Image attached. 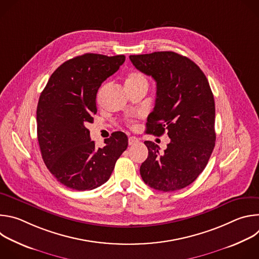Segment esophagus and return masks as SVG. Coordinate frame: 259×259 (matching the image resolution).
Returning <instances> with one entry per match:
<instances>
[{
  "mask_svg": "<svg viewBox=\"0 0 259 259\" xmlns=\"http://www.w3.org/2000/svg\"><path fill=\"white\" fill-rule=\"evenodd\" d=\"M138 142H139L138 138L133 137V136L129 137V139H128V143H129V145H135V144H137Z\"/></svg>",
  "mask_w": 259,
  "mask_h": 259,
  "instance_id": "1",
  "label": "esophagus"
}]
</instances>
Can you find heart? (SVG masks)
<instances>
[{
    "instance_id": "obj_1",
    "label": "heart",
    "mask_w": 259,
    "mask_h": 259,
    "mask_svg": "<svg viewBox=\"0 0 259 259\" xmlns=\"http://www.w3.org/2000/svg\"><path fill=\"white\" fill-rule=\"evenodd\" d=\"M141 83L147 84L146 79L141 75V73H139V72H131L130 75L128 76L127 80H126V87L127 86L136 85V84H141Z\"/></svg>"
}]
</instances>
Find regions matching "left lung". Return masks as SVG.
Returning <instances> with one entry per match:
<instances>
[{"mask_svg": "<svg viewBox=\"0 0 259 259\" xmlns=\"http://www.w3.org/2000/svg\"><path fill=\"white\" fill-rule=\"evenodd\" d=\"M129 58L157 83L146 133L161 136L166 131L170 138L163 154L158 144L144 141L149 156L140 175L147 186L161 192L184 189L203 172L215 145V103L209 82L194 61L172 51Z\"/></svg>", "mask_w": 259, "mask_h": 259, "instance_id": "1", "label": "left lung"}]
</instances>
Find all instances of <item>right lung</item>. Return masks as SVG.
I'll list each match as a JSON object with an SVG mask.
<instances>
[{
	"mask_svg": "<svg viewBox=\"0 0 259 259\" xmlns=\"http://www.w3.org/2000/svg\"><path fill=\"white\" fill-rule=\"evenodd\" d=\"M124 55L86 53L63 62L52 73L36 107V133L42 158L56 180L76 191L106 182L126 151L128 137L117 131L95 146L86 128L97 113L96 94L120 68Z\"/></svg>",
	"mask_w": 259,
	"mask_h": 259,
	"instance_id": "obj_1",
	"label": "right lung"
}]
</instances>
